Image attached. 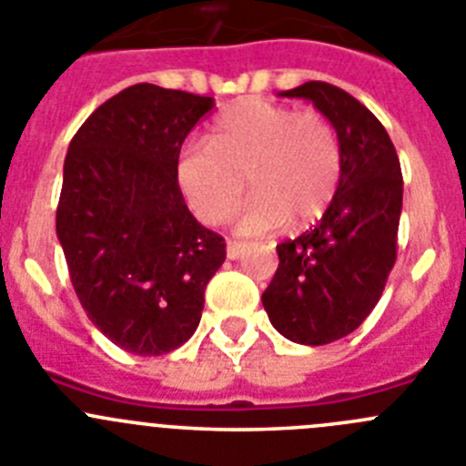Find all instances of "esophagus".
<instances>
[{
    "label": "esophagus",
    "mask_w": 466,
    "mask_h": 466,
    "mask_svg": "<svg viewBox=\"0 0 466 466\" xmlns=\"http://www.w3.org/2000/svg\"><path fill=\"white\" fill-rule=\"evenodd\" d=\"M243 253H246V243H238V241L228 243V258L229 259H238Z\"/></svg>",
    "instance_id": "esophagus-1"
}]
</instances>
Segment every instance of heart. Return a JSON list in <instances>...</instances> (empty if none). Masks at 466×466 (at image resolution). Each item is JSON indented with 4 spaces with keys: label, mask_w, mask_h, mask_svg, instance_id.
Masks as SVG:
<instances>
[{
    "label": "heart",
    "mask_w": 466,
    "mask_h": 466,
    "mask_svg": "<svg viewBox=\"0 0 466 466\" xmlns=\"http://www.w3.org/2000/svg\"><path fill=\"white\" fill-rule=\"evenodd\" d=\"M174 177L202 223L232 218L248 186L255 190L237 220V234L259 237L287 220L306 225L329 208L340 181V145L317 112L268 101H243L211 130V145L190 142L177 156Z\"/></svg>",
    "instance_id": "obj_1"
}]
</instances>
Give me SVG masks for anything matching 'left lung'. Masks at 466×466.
Instances as JSON below:
<instances>
[{
	"label": "left lung",
	"mask_w": 466,
	"mask_h": 466,
	"mask_svg": "<svg viewBox=\"0 0 466 466\" xmlns=\"http://www.w3.org/2000/svg\"><path fill=\"white\" fill-rule=\"evenodd\" d=\"M306 98L340 145V181L315 228L280 243L262 294L273 329L299 345H329L356 331L386 287L398 250L402 172L389 133L363 103L329 82L280 91Z\"/></svg>",
	"instance_id": "left-lung-1"
}]
</instances>
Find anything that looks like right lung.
Segmentation results:
<instances>
[{
    "label": "right lung",
    "instance_id": "add662e5",
    "mask_svg": "<svg viewBox=\"0 0 466 466\" xmlns=\"http://www.w3.org/2000/svg\"><path fill=\"white\" fill-rule=\"evenodd\" d=\"M211 107V96L142 82L94 110L68 145L56 238L91 324L130 354L184 345L225 262L223 237L195 220L174 177Z\"/></svg>",
    "mask_w": 466,
    "mask_h": 466
}]
</instances>
